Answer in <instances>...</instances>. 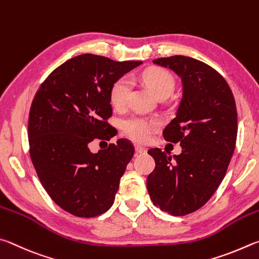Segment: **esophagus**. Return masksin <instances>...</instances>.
I'll return each mask as SVG.
<instances>
[{
  "instance_id": "obj_1",
  "label": "esophagus",
  "mask_w": 259,
  "mask_h": 259,
  "mask_svg": "<svg viewBox=\"0 0 259 259\" xmlns=\"http://www.w3.org/2000/svg\"><path fill=\"white\" fill-rule=\"evenodd\" d=\"M135 151H137L138 153H146L147 152V148L140 147V146H135Z\"/></svg>"
}]
</instances>
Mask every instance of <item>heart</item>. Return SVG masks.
I'll return each mask as SVG.
<instances>
[{"mask_svg":"<svg viewBox=\"0 0 259 259\" xmlns=\"http://www.w3.org/2000/svg\"><path fill=\"white\" fill-rule=\"evenodd\" d=\"M141 77L144 83L148 85V88L158 98L162 97V95L168 97L174 91V77L171 76L169 71L162 69V68H149V69L143 71ZM131 89H132V80L128 77L122 76L120 78H118L110 89V102L112 106L117 109L124 108L127 104V101H128ZM158 125H159V122L156 119H148V118L132 116L126 118L122 121L121 127L122 132L131 140H133L135 142L143 143L147 142L151 138L152 131Z\"/></svg>","mask_w":259,"mask_h":259,"instance_id":"heart-1","label":"heart"}]
</instances>
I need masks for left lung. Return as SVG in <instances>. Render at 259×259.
<instances>
[{
  "instance_id": "8db88e82",
  "label": "left lung",
  "mask_w": 259,
  "mask_h": 259,
  "mask_svg": "<svg viewBox=\"0 0 259 259\" xmlns=\"http://www.w3.org/2000/svg\"><path fill=\"white\" fill-rule=\"evenodd\" d=\"M153 63L168 67L182 80L176 117L162 131L166 141L181 143L182 153L171 158L161 149H150L156 167L147 188L153 205L184 216L205 205L224 179L237 142V107L229 84L207 63L184 56Z\"/></svg>"
}]
</instances>
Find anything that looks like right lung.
I'll use <instances>...</instances> for the list:
<instances>
[{"label": "right lung", "instance_id": "right-lung-1", "mask_svg": "<svg viewBox=\"0 0 259 259\" xmlns=\"http://www.w3.org/2000/svg\"><path fill=\"white\" fill-rule=\"evenodd\" d=\"M142 61H113L80 54L56 68L40 84L28 118L29 155L43 188L63 210L95 217L112 206L126 166L134 155L119 139L98 153L93 140H110V89Z\"/></svg>", "mask_w": 259, "mask_h": 259}]
</instances>
